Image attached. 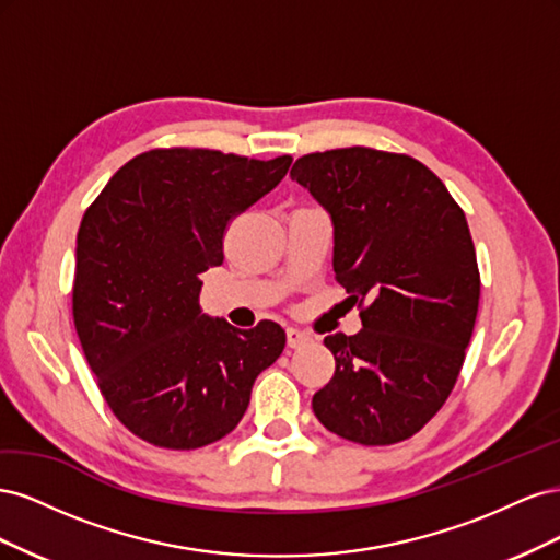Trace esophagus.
<instances>
[{"instance_id":"obj_1","label":"esophagus","mask_w":560,"mask_h":560,"mask_svg":"<svg viewBox=\"0 0 560 560\" xmlns=\"http://www.w3.org/2000/svg\"><path fill=\"white\" fill-rule=\"evenodd\" d=\"M306 341H311V334L308 331H301L296 327L287 329V346H290V348H299V346H303Z\"/></svg>"}]
</instances>
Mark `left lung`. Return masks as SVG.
<instances>
[{
    "instance_id": "8db88e82",
    "label": "left lung",
    "mask_w": 560,
    "mask_h": 560,
    "mask_svg": "<svg viewBox=\"0 0 560 560\" xmlns=\"http://www.w3.org/2000/svg\"><path fill=\"white\" fill-rule=\"evenodd\" d=\"M290 175L331 214L336 282L362 317L358 334L325 338L336 371L313 411L348 442H404L448 399L477 322L465 212L428 165L393 151H315Z\"/></svg>"
}]
</instances>
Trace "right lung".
Wrapping results in <instances>:
<instances>
[{"mask_svg": "<svg viewBox=\"0 0 560 560\" xmlns=\"http://www.w3.org/2000/svg\"><path fill=\"white\" fill-rule=\"evenodd\" d=\"M292 165L217 149H149L118 167L77 233L72 315L112 413L147 444L191 451L226 436L254 378L284 350L270 319L235 329L200 308L224 233Z\"/></svg>", "mask_w": 560, "mask_h": 560, "instance_id": "right-lung-1", "label": "right lung"}]
</instances>
